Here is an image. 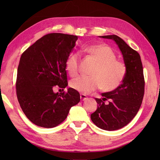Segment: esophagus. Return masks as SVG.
Masks as SVG:
<instances>
[{"mask_svg":"<svg viewBox=\"0 0 160 160\" xmlns=\"http://www.w3.org/2000/svg\"><path fill=\"white\" fill-rule=\"evenodd\" d=\"M87 97L86 95L80 94V100H81L84 101V100H85L87 99Z\"/></svg>","mask_w":160,"mask_h":160,"instance_id":"1","label":"esophagus"}]
</instances>
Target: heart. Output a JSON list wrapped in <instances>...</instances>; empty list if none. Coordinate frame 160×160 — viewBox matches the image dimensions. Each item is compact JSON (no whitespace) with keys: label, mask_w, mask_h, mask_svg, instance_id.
Listing matches in <instances>:
<instances>
[{"label":"heart","mask_w":160,"mask_h":160,"mask_svg":"<svg viewBox=\"0 0 160 160\" xmlns=\"http://www.w3.org/2000/svg\"><path fill=\"white\" fill-rule=\"evenodd\" d=\"M84 52L98 62L92 76H80L71 80L70 86L84 94L100 89L114 90L120 85L127 73V67L121 60L116 59L115 52L105 44H96L86 47ZM80 56L71 53L66 61V69L71 76L77 75L79 70Z\"/></svg>","instance_id":"heart-1"}]
</instances>
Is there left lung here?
Wrapping results in <instances>:
<instances>
[{
    "label": "left lung",
    "instance_id": "left-lung-1",
    "mask_svg": "<svg viewBox=\"0 0 160 160\" xmlns=\"http://www.w3.org/2000/svg\"><path fill=\"white\" fill-rule=\"evenodd\" d=\"M113 40L118 45L127 67L122 83L115 90L102 93V98H96L97 110L91 119L98 127L115 131L125 127L136 115L144 94V78L140 56L116 35L100 36ZM109 100V103L105 101Z\"/></svg>",
    "mask_w": 160,
    "mask_h": 160
}]
</instances>
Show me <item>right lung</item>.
<instances>
[{
  "label": "right lung",
  "instance_id": "obj_1",
  "mask_svg": "<svg viewBox=\"0 0 160 160\" xmlns=\"http://www.w3.org/2000/svg\"><path fill=\"white\" fill-rule=\"evenodd\" d=\"M77 40V36L49 33L20 57L16 83L17 98L27 118L38 127L59 125L71 107L80 100V93L73 88L66 93L53 92L56 85L62 89L67 86L66 61Z\"/></svg>",
  "mask_w": 160,
  "mask_h": 160
}]
</instances>
